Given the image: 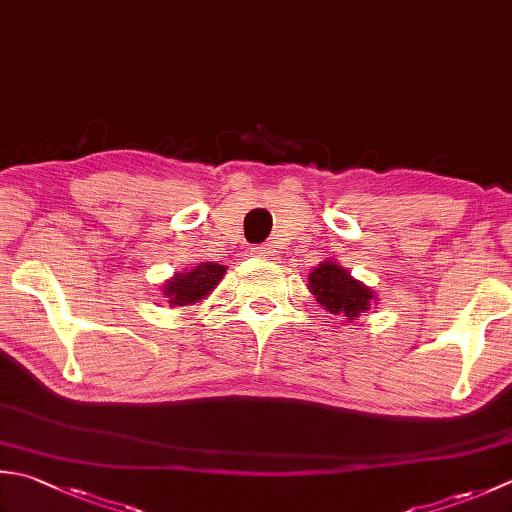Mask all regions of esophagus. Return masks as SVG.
I'll return each mask as SVG.
<instances>
[{
  "instance_id": "esophagus-1",
  "label": "esophagus",
  "mask_w": 512,
  "mask_h": 512,
  "mask_svg": "<svg viewBox=\"0 0 512 512\" xmlns=\"http://www.w3.org/2000/svg\"><path fill=\"white\" fill-rule=\"evenodd\" d=\"M250 255H253V257H259V259H268V257H273V255H275V248L270 246V244L255 246L253 250H250Z\"/></svg>"
}]
</instances>
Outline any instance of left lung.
Returning a JSON list of instances; mask_svg holds the SVG:
<instances>
[{
  "instance_id": "left-lung-1",
  "label": "left lung",
  "mask_w": 512,
  "mask_h": 512,
  "mask_svg": "<svg viewBox=\"0 0 512 512\" xmlns=\"http://www.w3.org/2000/svg\"><path fill=\"white\" fill-rule=\"evenodd\" d=\"M308 288L315 295L317 304L328 313L350 319L359 317L375 302V293L362 282L350 277L346 268L335 262H322L308 275Z\"/></svg>"
}]
</instances>
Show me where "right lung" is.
Returning a JSON list of instances; mask_svg holds the SVG:
<instances>
[{
  "mask_svg": "<svg viewBox=\"0 0 512 512\" xmlns=\"http://www.w3.org/2000/svg\"><path fill=\"white\" fill-rule=\"evenodd\" d=\"M226 273V266L215 262H202L186 273H175L173 279L164 284V295L170 306H190L202 302Z\"/></svg>",
  "mask_w": 512,
  "mask_h": 512,
  "instance_id": "1",
  "label": "right lung"
}]
</instances>
